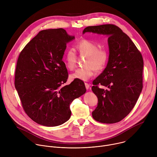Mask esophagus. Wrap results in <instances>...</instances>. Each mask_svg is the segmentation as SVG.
Wrapping results in <instances>:
<instances>
[{
	"label": "esophagus",
	"instance_id": "34e87169",
	"mask_svg": "<svg viewBox=\"0 0 157 157\" xmlns=\"http://www.w3.org/2000/svg\"><path fill=\"white\" fill-rule=\"evenodd\" d=\"M84 84H85V86H86V89H89V86H90V85H89V84L88 83H87V82H85V83H84Z\"/></svg>",
	"mask_w": 157,
	"mask_h": 157
}]
</instances>
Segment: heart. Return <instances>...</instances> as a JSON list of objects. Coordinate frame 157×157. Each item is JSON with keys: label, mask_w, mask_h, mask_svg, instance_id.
Instances as JSON below:
<instances>
[{"label": "heart", "mask_w": 157, "mask_h": 157, "mask_svg": "<svg viewBox=\"0 0 157 157\" xmlns=\"http://www.w3.org/2000/svg\"><path fill=\"white\" fill-rule=\"evenodd\" d=\"M76 48L79 54L87 56L84 63L86 66L78 69L70 77L72 79L87 81L94 76L95 70L101 71L105 66L108 61V53L104 49L98 48L97 44L86 39L80 40ZM76 54L73 49L67 50L64 60L67 68L73 70L76 67Z\"/></svg>", "instance_id": "b5f03b06"}]
</instances>
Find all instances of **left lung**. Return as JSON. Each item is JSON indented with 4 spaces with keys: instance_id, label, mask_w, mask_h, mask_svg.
I'll return each mask as SVG.
<instances>
[{
    "instance_id": "left-lung-1",
    "label": "left lung",
    "mask_w": 157,
    "mask_h": 157,
    "mask_svg": "<svg viewBox=\"0 0 157 157\" xmlns=\"http://www.w3.org/2000/svg\"><path fill=\"white\" fill-rule=\"evenodd\" d=\"M107 35L109 60L103 72L93 82V92L98 99L92 113L98 122L114 124L125 118L135 106L143 87L144 60L129 36L116 25L89 26L82 33ZM105 86L106 90L98 87Z\"/></svg>"
}]
</instances>
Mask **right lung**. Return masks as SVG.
I'll list each match as a JSON object with an SVG mask.
<instances>
[{"label":"right lung","instance_id":"add662e5","mask_svg":"<svg viewBox=\"0 0 157 157\" xmlns=\"http://www.w3.org/2000/svg\"><path fill=\"white\" fill-rule=\"evenodd\" d=\"M75 38L63 29L41 30L19 55L15 87L25 113L38 124L55 127L68 121L71 103L86 91L77 79L62 86L68 78L63 56Z\"/></svg>","mask_w":157,"mask_h":157}]
</instances>
